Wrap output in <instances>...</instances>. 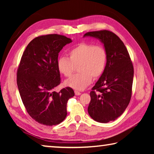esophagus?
<instances>
[{"instance_id":"esophagus-1","label":"esophagus","mask_w":154,"mask_h":154,"mask_svg":"<svg viewBox=\"0 0 154 154\" xmlns=\"http://www.w3.org/2000/svg\"><path fill=\"white\" fill-rule=\"evenodd\" d=\"M75 95H76V96H79V95H80L82 93H81L80 92H79V91L75 90Z\"/></svg>"}]
</instances>
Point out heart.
I'll use <instances>...</instances> for the list:
<instances>
[{"instance_id": "obj_1", "label": "heart", "mask_w": 154, "mask_h": 154, "mask_svg": "<svg viewBox=\"0 0 154 154\" xmlns=\"http://www.w3.org/2000/svg\"><path fill=\"white\" fill-rule=\"evenodd\" d=\"M69 58L61 56L57 60L59 72L65 77L73 73L78 66L79 73L65 82L67 86L82 90L103 74L107 62V52L103 46L92 43H81L68 51Z\"/></svg>"}]
</instances>
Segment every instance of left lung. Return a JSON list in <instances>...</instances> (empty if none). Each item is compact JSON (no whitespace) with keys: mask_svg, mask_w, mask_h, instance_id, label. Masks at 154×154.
Masks as SVG:
<instances>
[{"mask_svg":"<svg viewBox=\"0 0 154 154\" xmlns=\"http://www.w3.org/2000/svg\"><path fill=\"white\" fill-rule=\"evenodd\" d=\"M83 36L98 38L107 52L106 69L90 94L88 113L100 123L114 121L124 113L130 101L133 64L126 46L113 32L93 31Z\"/></svg>","mask_w":154,"mask_h":154,"instance_id":"left-lung-1","label":"left lung"}]
</instances>
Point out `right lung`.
<instances>
[{"instance_id":"obj_1","label":"right lung","mask_w":154,"mask_h":154,"mask_svg":"<svg viewBox=\"0 0 154 154\" xmlns=\"http://www.w3.org/2000/svg\"><path fill=\"white\" fill-rule=\"evenodd\" d=\"M71 38L57 34L34 38L27 45L17 71V84L23 104L33 119L45 126L59 124L66 118L67 101L74 96L70 87L59 92L58 54Z\"/></svg>"}]
</instances>
